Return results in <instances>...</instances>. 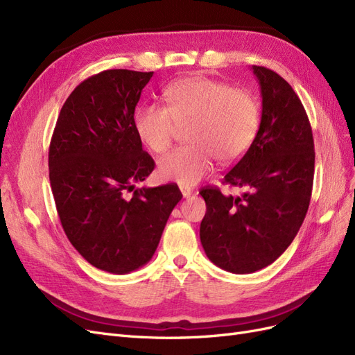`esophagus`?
I'll use <instances>...</instances> for the list:
<instances>
[{
  "label": "esophagus",
  "instance_id": "esophagus-1",
  "mask_svg": "<svg viewBox=\"0 0 355 355\" xmlns=\"http://www.w3.org/2000/svg\"><path fill=\"white\" fill-rule=\"evenodd\" d=\"M179 188H180L182 196H184L185 198L191 197V194H192V189H191V188H188V187H179Z\"/></svg>",
  "mask_w": 355,
  "mask_h": 355
}]
</instances>
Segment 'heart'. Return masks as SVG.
Here are the masks:
<instances>
[{"mask_svg": "<svg viewBox=\"0 0 355 355\" xmlns=\"http://www.w3.org/2000/svg\"><path fill=\"white\" fill-rule=\"evenodd\" d=\"M167 106L144 105L135 114L139 139L161 154L173 144L180 125L188 127L189 145L176 148L158 163L161 179L196 185L218 158L232 163L253 144L259 128V105L244 89L207 77H188L164 92Z\"/></svg>", "mask_w": 355, "mask_h": 355, "instance_id": "1", "label": "heart"}]
</instances>
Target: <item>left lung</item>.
I'll return each mask as SVG.
<instances>
[{
	"label": "left lung",
	"mask_w": 355,
	"mask_h": 355,
	"mask_svg": "<svg viewBox=\"0 0 355 355\" xmlns=\"http://www.w3.org/2000/svg\"><path fill=\"white\" fill-rule=\"evenodd\" d=\"M259 81L262 116L247 153L223 178L244 188L239 197L202 188L207 211L200 240L225 271L250 274L283 254L308 211L314 180V139L304 105L277 72L252 67Z\"/></svg>",
	"instance_id": "8db88e82"
}]
</instances>
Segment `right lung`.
<instances>
[{"instance_id":"add662e5","label":"right lung","mask_w":355,"mask_h":355,"mask_svg":"<svg viewBox=\"0 0 355 355\" xmlns=\"http://www.w3.org/2000/svg\"><path fill=\"white\" fill-rule=\"evenodd\" d=\"M153 75L108 69L84 80L63 103L49 149L68 240L90 265L118 275L151 261L182 198L175 184L136 188L155 166L135 128V108Z\"/></svg>"}]
</instances>
